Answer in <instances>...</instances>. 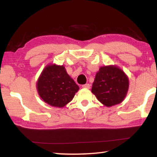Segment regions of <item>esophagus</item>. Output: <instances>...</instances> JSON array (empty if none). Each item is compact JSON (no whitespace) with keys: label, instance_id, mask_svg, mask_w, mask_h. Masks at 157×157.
I'll return each instance as SVG.
<instances>
[{"label":"esophagus","instance_id":"34e87169","mask_svg":"<svg viewBox=\"0 0 157 157\" xmlns=\"http://www.w3.org/2000/svg\"><path fill=\"white\" fill-rule=\"evenodd\" d=\"M82 87L85 89H90V87H91V85L89 84H85L84 85H82Z\"/></svg>","mask_w":157,"mask_h":157}]
</instances>
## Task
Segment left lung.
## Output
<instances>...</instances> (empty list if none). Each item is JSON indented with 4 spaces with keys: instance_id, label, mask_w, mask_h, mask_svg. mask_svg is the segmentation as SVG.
I'll use <instances>...</instances> for the list:
<instances>
[{
    "instance_id": "8db88e82",
    "label": "left lung",
    "mask_w": 157,
    "mask_h": 157,
    "mask_svg": "<svg viewBox=\"0 0 157 157\" xmlns=\"http://www.w3.org/2000/svg\"><path fill=\"white\" fill-rule=\"evenodd\" d=\"M128 89V77L121 68L111 65L100 68L91 92L102 104L109 107L123 102Z\"/></svg>"
}]
</instances>
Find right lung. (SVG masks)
Returning a JSON list of instances; mask_svg holds the SVG:
<instances>
[{
  "instance_id": "obj_1",
  "label": "right lung",
  "mask_w": 157,
  "mask_h": 157,
  "mask_svg": "<svg viewBox=\"0 0 157 157\" xmlns=\"http://www.w3.org/2000/svg\"><path fill=\"white\" fill-rule=\"evenodd\" d=\"M36 89L45 102L61 108L73 100L79 86L68 75L64 66L52 64L46 66L42 71Z\"/></svg>"
}]
</instances>
